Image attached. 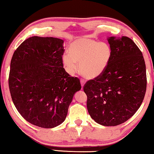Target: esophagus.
I'll use <instances>...</instances> for the list:
<instances>
[{
	"label": "esophagus",
	"mask_w": 154,
	"mask_h": 154,
	"mask_svg": "<svg viewBox=\"0 0 154 154\" xmlns=\"http://www.w3.org/2000/svg\"><path fill=\"white\" fill-rule=\"evenodd\" d=\"M85 83V81L84 79H81V86L82 88L83 87V85H84V84Z\"/></svg>",
	"instance_id": "obj_1"
}]
</instances>
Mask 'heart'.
Here are the masks:
<instances>
[{"instance_id":"obj_1","label":"heart","mask_w":154,"mask_h":154,"mask_svg":"<svg viewBox=\"0 0 154 154\" xmlns=\"http://www.w3.org/2000/svg\"><path fill=\"white\" fill-rule=\"evenodd\" d=\"M112 57L109 45L88 37L75 39L69 47V53L63 55L66 70L72 75L79 69L86 79H93L101 75L108 66Z\"/></svg>"}]
</instances>
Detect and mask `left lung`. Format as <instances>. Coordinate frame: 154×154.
I'll list each match as a JSON object with an SVG mask.
<instances>
[{
	"label": "left lung",
	"mask_w": 154,
	"mask_h": 154,
	"mask_svg": "<svg viewBox=\"0 0 154 154\" xmlns=\"http://www.w3.org/2000/svg\"><path fill=\"white\" fill-rule=\"evenodd\" d=\"M112 57L101 75L83 86L91 118L103 126H117L128 120L140 107L146 90L142 53L130 38L107 39Z\"/></svg>",
	"instance_id": "obj_1"
}]
</instances>
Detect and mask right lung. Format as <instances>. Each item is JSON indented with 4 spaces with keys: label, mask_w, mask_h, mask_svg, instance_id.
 I'll return each mask as SVG.
<instances>
[{
    "label": "right lung",
    "mask_w": 154,
    "mask_h": 154,
    "mask_svg": "<svg viewBox=\"0 0 154 154\" xmlns=\"http://www.w3.org/2000/svg\"><path fill=\"white\" fill-rule=\"evenodd\" d=\"M63 40L29 37L14 52L8 84L16 109L25 120L42 128H53L65 120L80 80L63 68Z\"/></svg>",
    "instance_id": "add662e5"
}]
</instances>
